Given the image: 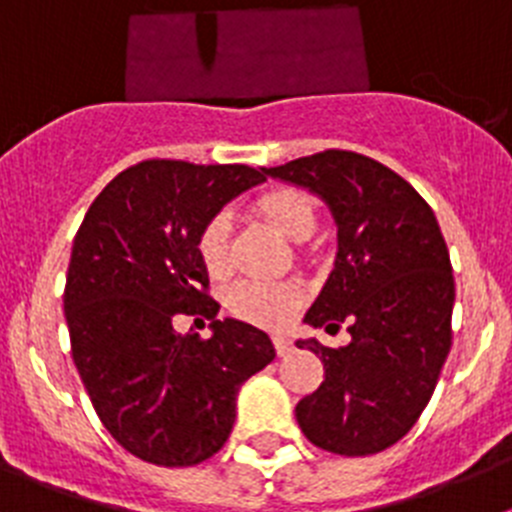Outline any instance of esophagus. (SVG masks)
Returning <instances> with one entry per match:
<instances>
[{"label": "esophagus", "mask_w": 512, "mask_h": 512, "mask_svg": "<svg viewBox=\"0 0 512 512\" xmlns=\"http://www.w3.org/2000/svg\"><path fill=\"white\" fill-rule=\"evenodd\" d=\"M274 348H277L279 356L292 354V341L287 336H274Z\"/></svg>", "instance_id": "obj_1"}]
</instances>
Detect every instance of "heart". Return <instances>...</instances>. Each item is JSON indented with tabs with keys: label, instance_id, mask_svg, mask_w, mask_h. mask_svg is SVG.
I'll return each mask as SVG.
<instances>
[{
	"label": "heart",
	"instance_id": "b5f03b06",
	"mask_svg": "<svg viewBox=\"0 0 512 512\" xmlns=\"http://www.w3.org/2000/svg\"><path fill=\"white\" fill-rule=\"evenodd\" d=\"M253 210L271 223L289 241H305L318 225V207L302 189L274 187L253 202ZM230 223L223 212L207 217L197 233L194 251L210 277H225L230 269L228 253ZM302 305V287L292 279L284 282H238L228 292V310L248 323L279 328Z\"/></svg>",
	"mask_w": 512,
	"mask_h": 512
}]
</instances>
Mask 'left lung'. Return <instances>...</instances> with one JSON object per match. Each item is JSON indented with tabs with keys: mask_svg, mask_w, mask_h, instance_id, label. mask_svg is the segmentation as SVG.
<instances>
[{
	"mask_svg": "<svg viewBox=\"0 0 512 512\" xmlns=\"http://www.w3.org/2000/svg\"><path fill=\"white\" fill-rule=\"evenodd\" d=\"M261 171L318 194L338 225L336 266L305 323L338 330L346 320L351 343L297 341L325 369L297 402V423L330 454L390 449L425 410L451 348L454 274L436 215L400 174L354 151Z\"/></svg>",
	"mask_w": 512,
	"mask_h": 512,
	"instance_id": "left-lung-1",
	"label": "left lung"
}]
</instances>
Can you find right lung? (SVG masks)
<instances>
[{
  "label": "right lung",
  "instance_id": "obj_1",
  "mask_svg": "<svg viewBox=\"0 0 512 512\" xmlns=\"http://www.w3.org/2000/svg\"><path fill=\"white\" fill-rule=\"evenodd\" d=\"M266 182L243 164L151 158L120 171L84 215L63 312L71 356L102 425L158 467H194L223 449L241 384L274 359L264 330L217 320L194 241L207 217ZM179 314L213 336L176 334Z\"/></svg>",
  "mask_w": 512,
  "mask_h": 512
}]
</instances>
